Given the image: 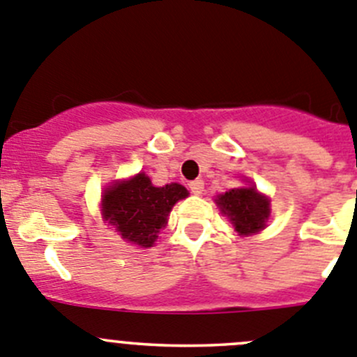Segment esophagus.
<instances>
[{
    "mask_svg": "<svg viewBox=\"0 0 357 357\" xmlns=\"http://www.w3.org/2000/svg\"><path fill=\"white\" fill-rule=\"evenodd\" d=\"M190 190H192V194L195 195H201L204 192V181L202 179H195V181L190 183Z\"/></svg>",
    "mask_w": 357,
    "mask_h": 357,
    "instance_id": "obj_1",
    "label": "esophagus"
}]
</instances>
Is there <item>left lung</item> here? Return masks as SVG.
Masks as SVG:
<instances>
[{"label":"left lung","instance_id":"obj_1","mask_svg":"<svg viewBox=\"0 0 357 357\" xmlns=\"http://www.w3.org/2000/svg\"><path fill=\"white\" fill-rule=\"evenodd\" d=\"M222 213L231 218L232 225L239 234H255L264 229L269 215V201L261 195L254 186L232 188L224 195H218Z\"/></svg>","mask_w":357,"mask_h":357}]
</instances>
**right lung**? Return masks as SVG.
<instances>
[{
	"mask_svg": "<svg viewBox=\"0 0 357 357\" xmlns=\"http://www.w3.org/2000/svg\"><path fill=\"white\" fill-rule=\"evenodd\" d=\"M188 197L185 186L172 183L153 186L146 174L116 183L103 195V216L121 238L142 248L155 245L158 231L167 224V215L179 199Z\"/></svg>",
	"mask_w": 357,
	"mask_h": 357,
	"instance_id": "obj_1",
	"label": "right lung"
}]
</instances>
